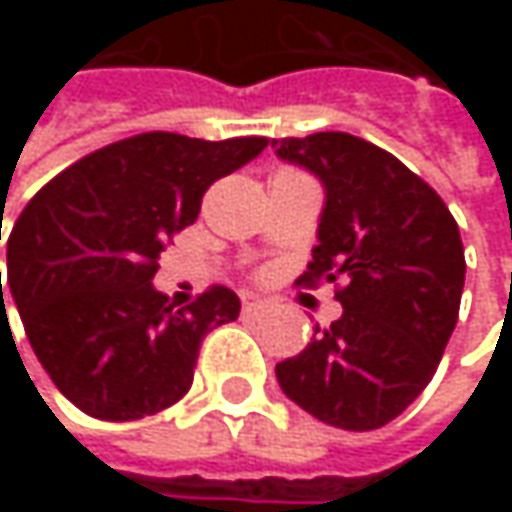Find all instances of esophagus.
<instances>
[{
  "instance_id": "1",
  "label": "esophagus",
  "mask_w": 512,
  "mask_h": 512,
  "mask_svg": "<svg viewBox=\"0 0 512 512\" xmlns=\"http://www.w3.org/2000/svg\"><path fill=\"white\" fill-rule=\"evenodd\" d=\"M243 311H246V314H263L266 305H263L260 299H246V302H243Z\"/></svg>"
}]
</instances>
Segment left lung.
<instances>
[{
  "label": "left lung",
  "mask_w": 512,
  "mask_h": 512,
  "mask_svg": "<svg viewBox=\"0 0 512 512\" xmlns=\"http://www.w3.org/2000/svg\"><path fill=\"white\" fill-rule=\"evenodd\" d=\"M272 148L326 186L320 246L299 281H335L344 305L299 356L275 364L278 385L323 424L379 430L430 385L457 326V219L430 183L358 136L314 133L272 139Z\"/></svg>",
  "instance_id": "8db88e82"
}]
</instances>
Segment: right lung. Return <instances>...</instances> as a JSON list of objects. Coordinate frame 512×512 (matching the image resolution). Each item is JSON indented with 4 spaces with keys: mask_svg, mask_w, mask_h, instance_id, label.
Instances as JSON below:
<instances>
[{
    "mask_svg": "<svg viewBox=\"0 0 512 512\" xmlns=\"http://www.w3.org/2000/svg\"><path fill=\"white\" fill-rule=\"evenodd\" d=\"M266 145L139 133L82 156L26 204L8 240V290L35 356L76 409L136 421L192 388L204 338L240 317V299L213 284L174 308L151 278L204 192Z\"/></svg>",
    "mask_w": 512,
    "mask_h": 512,
    "instance_id": "right-lung-1",
    "label": "right lung"
}]
</instances>
